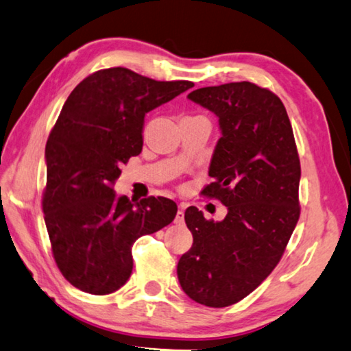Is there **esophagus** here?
Masks as SVG:
<instances>
[{
  "instance_id": "obj_1",
  "label": "esophagus",
  "mask_w": 351,
  "mask_h": 351,
  "mask_svg": "<svg viewBox=\"0 0 351 351\" xmlns=\"http://www.w3.org/2000/svg\"><path fill=\"white\" fill-rule=\"evenodd\" d=\"M184 222V207L181 206L180 210L176 212V216H175V224H182Z\"/></svg>"
}]
</instances>
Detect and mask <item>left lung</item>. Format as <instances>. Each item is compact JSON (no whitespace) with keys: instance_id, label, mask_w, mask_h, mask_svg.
<instances>
[{"instance_id":"left-lung-1","label":"left lung","mask_w":351,"mask_h":351,"mask_svg":"<svg viewBox=\"0 0 351 351\" xmlns=\"http://www.w3.org/2000/svg\"><path fill=\"white\" fill-rule=\"evenodd\" d=\"M189 98L219 118L213 181L202 195L228 212L215 222L186 210L193 245L178 263V279L193 301L221 308L250 295L281 261L301 215V162L289 114L269 88L228 82Z\"/></svg>"}]
</instances>
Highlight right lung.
I'll list each match as a JSON object with an SVG mask.
<instances>
[{
	"label": "right lung",
	"mask_w": 351,
	"mask_h": 351,
	"mask_svg": "<svg viewBox=\"0 0 351 351\" xmlns=\"http://www.w3.org/2000/svg\"><path fill=\"white\" fill-rule=\"evenodd\" d=\"M193 87L156 81L125 67L98 70L76 86L46 144L43 212L55 263L67 281L109 295L132 275V245L175 219L162 196L117 197L121 165L143 150L145 113Z\"/></svg>",
	"instance_id": "obj_1"
}]
</instances>
